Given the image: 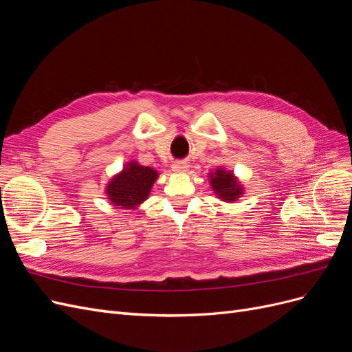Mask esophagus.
Segmentation results:
<instances>
[{"instance_id": "34e87169", "label": "esophagus", "mask_w": 352, "mask_h": 352, "mask_svg": "<svg viewBox=\"0 0 352 352\" xmlns=\"http://www.w3.org/2000/svg\"><path fill=\"white\" fill-rule=\"evenodd\" d=\"M189 167L188 162H185V160H177V162H175L172 164V168L175 170V172H186Z\"/></svg>"}]
</instances>
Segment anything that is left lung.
I'll use <instances>...</instances> for the list:
<instances>
[{"label":"left lung","instance_id":"8db88e82","mask_svg":"<svg viewBox=\"0 0 352 352\" xmlns=\"http://www.w3.org/2000/svg\"><path fill=\"white\" fill-rule=\"evenodd\" d=\"M211 185L212 189L226 201H235L242 194V189L236 185L232 173L225 172V170H216L214 176L211 177Z\"/></svg>","mask_w":352,"mask_h":352}]
</instances>
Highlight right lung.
I'll list each match as a JSON object with an SVG mask.
<instances>
[{
  "label": "right lung",
  "mask_w": 352,
  "mask_h": 352,
  "mask_svg": "<svg viewBox=\"0 0 352 352\" xmlns=\"http://www.w3.org/2000/svg\"><path fill=\"white\" fill-rule=\"evenodd\" d=\"M157 172L151 167L127 164L123 172L109 184L107 194L116 206L131 208L146 199L150 189L157 179Z\"/></svg>",
  "instance_id": "1"
}]
</instances>
